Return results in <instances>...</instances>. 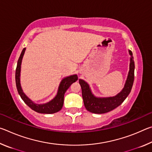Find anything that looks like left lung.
I'll return each instance as SVG.
<instances>
[{
    "label": "left lung",
    "instance_id": "obj_1",
    "mask_svg": "<svg viewBox=\"0 0 152 152\" xmlns=\"http://www.w3.org/2000/svg\"><path fill=\"white\" fill-rule=\"evenodd\" d=\"M129 53L131 58L129 71L128 72L127 78L122 91L115 96L110 97L95 96L91 91L89 84L84 80L79 79V83L82 88L84 104L88 111L96 114H102L109 112L119 107L129 94L134 81L135 64L133 61L132 51L129 50Z\"/></svg>",
    "mask_w": 152,
    "mask_h": 152
}]
</instances>
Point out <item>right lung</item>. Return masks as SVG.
I'll return each mask as SVG.
<instances>
[{"mask_svg": "<svg viewBox=\"0 0 152 152\" xmlns=\"http://www.w3.org/2000/svg\"><path fill=\"white\" fill-rule=\"evenodd\" d=\"M25 50H26V48H23V50H22V52L20 53V57L17 61L16 72H15V81H16L17 89L20 96L21 97L25 103L32 110H35V112L43 113V114H52V113L58 112L63 107L64 94L72 84L78 80V76H77V74H73V75L64 78L61 80L60 85H59L57 94L52 100L46 102V103L36 104L24 93L21 86H20V67H21L22 60L23 58Z\"/></svg>", "mask_w": 152, "mask_h": 152, "instance_id": "right-lung-1", "label": "right lung"}]
</instances>
